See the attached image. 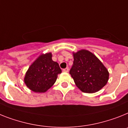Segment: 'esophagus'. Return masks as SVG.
<instances>
[{"mask_svg":"<svg viewBox=\"0 0 128 128\" xmlns=\"http://www.w3.org/2000/svg\"><path fill=\"white\" fill-rule=\"evenodd\" d=\"M63 72H69V68H66L65 69H63Z\"/></svg>","mask_w":128,"mask_h":128,"instance_id":"34e87169","label":"esophagus"}]
</instances>
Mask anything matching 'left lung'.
<instances>
[{"mask_svg": "<svg viewBox=\"0 0 128 128\" xmlns=\"http://www.w3.org/2000/svg\"><path fill=\"white\" fill-rule=\"evenodd\" d=\"M74 64L70 74L76 86L85 93H94L109 80V72L93 53L82 49L73 53Z\"/></svg>", "mask_w": 128, "mask_h": 128, "instance_id": "obj_1", "label": "left lung"}]
</instances>
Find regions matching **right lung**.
Segmentation results:
<instances>
[{
	"instance_id": "1",
	"label": "right lung",
	"mask_w": 128,
	"mask_h": 128,
	"mask_svg": "<svg viewBox=\"0 0 128 128\" xmlns=\"http://www.w3.org/2000/svg\"><path fill=\"white\" fill-rule=\"evenodd\" d=\"M62 70L52 60L51 52L42 54L31 64L26 72L24 83L34 92H46L54 84Z\"/></svg>"
}]
</instances>
